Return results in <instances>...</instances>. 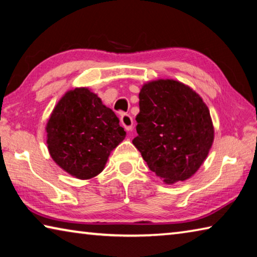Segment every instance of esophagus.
Segmentation results:
<instances>
[{"label":"esophagus","mask_w":257,"mask_h":257,"mask_svg":"<svg viewBox=\"0 0 257 257\" xmlns=\"http://www.w3.org/2000/svg\"><path fill=\"white\" fill-rule=\"evenodd\" d=\"M120 121H121V124L123 125L125 130H128V132H132L133 128H134V120H133L132 116H130L129 114H125V113H123V114L121 115Z\"/></svg>","instance_id":"34e87169"}]
</instances>
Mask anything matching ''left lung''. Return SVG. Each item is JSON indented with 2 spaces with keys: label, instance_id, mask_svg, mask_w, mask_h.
I'll return each instance as SVG.
<instances>
[{
  "label": "left lung",
  "instance_id": "1",
  "mask_svg": "<svg viewBox=\"0 0 257 257\" xmlns=\"http://www.w3.org/2000/svg\"><path fill=\"white\" fill-rule=\"evenodd\" d=\"M136 121L138 135L133 144L165 184L194 176L214 141L207 105L178 80L158 79L143 85Z\"/></svg>",
  "mask_w": 257,
  "mask_h": 257
}]
</instances>
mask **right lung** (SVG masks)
<instances>
[{
	"mask_svg": "<svg viewBox=\"0 0 257 257\" xmlns=\"http://www.w3.org/2000/svg\"><path fill=\"white\" fill-rule=\"evenodd\" d=\"M45 129L51 158L81 180L99 175L125 137L115 113L87 87L68 90L60 98Z\"/></svg>",
	"mask_w": 257,
	"mask_h": 257,
	"instance_id": "right-lung-1",
	"label": "right lung"
}]
</instances>
